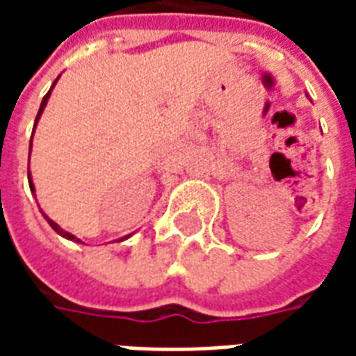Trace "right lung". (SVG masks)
<instances>
[{"label":"right lung","instance_id":"add662e5","mask_svg":"<svg viewBox=\"0 0 356 356\" xmlns=\"http://www.w3.org/2000/svg\"><path fill=\"white\" fill-rule=\"evenodd\" d=\"M57 80H58V78H57ZM57 80H55V83H57ZM55 83H53V86H55ZM51 89H53V88H51ZM51 89H49V91H47V95L43 97L42 104H40V112H38V116H35V124H38V120H40V116H42V112H43V108H45V104H47V101H49ZM35 124H34V129H35ZM30 150H32V139H30ZM28 183H30V191L34 193V183H32V177H30V173H28ZM45 219H47V223L51 225V229H53V231H55V232H58L60 236H65V238H68V240H74V242H81L80 238H76V236H74V234H70V232L63 231V229H60V227H58V225L55 223V221H51V219L47 216H45ZM124 238H129V234H127V236H124ZM124 238H122V240H124Z\"/></svg>","mask_w":356,"mask_h":356}]
</instances>
